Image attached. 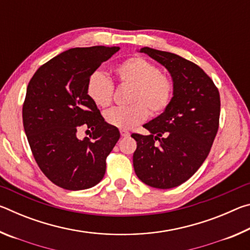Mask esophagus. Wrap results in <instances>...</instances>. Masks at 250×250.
<instances>
[{
	"instance_id": "obj_1",
	"label": "esophagus",
	"mask_w": 250,
	"mask_h": 250,
	"mask_svg": "<svg viewBox=\"0 0 250 250\" xmlns=\"http://www.w3.org/2000/svg\"><path fill=\"white\" fill-rule=\"evenodd\" d=\"M120 134H121L122 138H126V137H129V135H130V132H129V131H126V130H120Z\"/></svg>"
}]
</instances>
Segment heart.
<instances>
[{
    "mask_svg": "<svg viewBox=\"0 0 250 250\" xmlns=\"http://www.w3.org/2000/svg\"><path fill=\"white\" fill-rule=\"evenodd\" d=\"M117 80L130 87L128 107L113 108L104 113V120L118 129L128 130L146 119L147 115L159 116L166 111L174 97V82L160 68L141 56H133L117 67ZM112 80L104 71L95 70L86 84V94L96 105L105 108L112 103Z\"/></svg>",
    "mask_w": 250,
    "mask_h": 250,
    "instance_id": "1",
    "label": "heart"
}]
</instances>
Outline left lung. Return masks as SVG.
Masks as SVG:
<instances>
[{"label":"left lung","mask_w":250,"mask_h":250,"mask_svg":"<svg viewBox=\"0 0 250 250\" xmlns=\"http://www.w3.org/2000/svg\"><path fill=\"white\" fill-rule=\"evenodd\" d=\"M171 74L175 91L171 104L146 124L149 135L131 134L135 174L155 188H172L188 181L208 155L216 137L221 98L213 80L200 66L179 55L143 47Z\"/></svg>","instance_id":"1"}]
</instances>
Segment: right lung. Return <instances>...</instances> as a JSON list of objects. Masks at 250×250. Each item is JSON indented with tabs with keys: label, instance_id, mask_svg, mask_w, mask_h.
Wrapping results in <instances>:
<instances>
[{
	"label": "right lung",
	"instance_id": "1",
	"mask_svg": "<svg viewBox=\"0 0 250 250\" xmlns=\"http://www.w3.org/2000/svg\"><path fill=\"white\" fill-rule=\"evenodd\" d=\"M119 47H76L42 65L29 80L23 125L37 166L49 181L69 191L103 180L105 159L120 138L86 94L88 77ZM90 128L89 138L78 131ZM88 131V130H87Z\"/></svg>",
	"mask_w": 250,
	"mask_h": 250
}]
</instances>
